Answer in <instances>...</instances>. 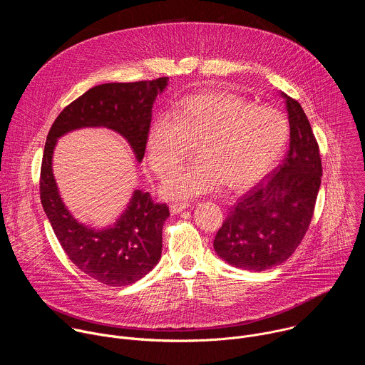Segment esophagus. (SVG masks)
<instances>
[{"label": "esophagus", "instance_id": "obj_1", "mask_svg": "<svg viewBox=\"0 0 365 365\" xmlns=\"http://www.w3.org/2000/svg\"><path fill=\"white\" fill-rule=\"evenodd\" d=\"M190 206L189 202H175L170 205V212L172 214H180L182 211L187 210V207Z\"/></svg>", "mask_w": 365, "mask_h": 365}]
</instances>
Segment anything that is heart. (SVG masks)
<instances>
[{
    "instance_id": "1",
    "label": "heart",
    "mask_w": 365,
    "mask_h": 365,
    "mask_svg": "<svg viewBox=\"0 0 365 365\" xmlns=\"http://www.w3.org/2000/svg\"><path fill=\"white\" fill-rule=\"evenodd\" d=\"M286 115L274 107H255L230 92H207L176 103L173 118L155 115L147 133V159L160 178L170 175L190 154L197 158L172 175L163 196L182 199L217 189L252 187L270 173L289 143Z\"/></svg>"
}]
</instances>
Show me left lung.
Listing matches in <instances>:
<instances>
[{
    "label": "left lung",
    "instance_id": "8db88e82",
    "mask_svg": "<svg viewBox=\"0 0 365 365\" xmlns=\"http://www.w3.org/2000/svg\"><path fill=\"white\" fill-rule=\"evenodd\" d=\"M290 125L287 155L272 178L244 195L214 240L232 267L263 272L284 263L303 240L321 187L319 147L300 103L280 92Z\"/></svg>",
    "mask_w": 365,
    "mask_h": 365
}]
</instances>
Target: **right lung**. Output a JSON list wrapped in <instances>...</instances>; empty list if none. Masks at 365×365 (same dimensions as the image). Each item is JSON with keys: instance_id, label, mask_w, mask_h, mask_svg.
I'll use <instances>...</instances> for the list:
<instances>
[{"instance_id": "1", "label": "right lung", "mask_w": 365, "mask_h": 365, "mask_svg": "<svg viewBox=\"0 0 365 365\" xmlns=\"http://www.w3.org/2000/svg\"><path fill=\"white\" fill-rule=\"evenodd\" d=\"M168 85L169 78H159L93 86L59 114L47 134L40 175L43 210L71 262L102 284L135 283L159 263L169 207L154 203L148 192L135 189L113 225L93 228L79 222L59 193L51 166L55 147L61 137L75 130L108 128L127 140L140 163L153 103Z\"/></svg>"}]
</instances>
